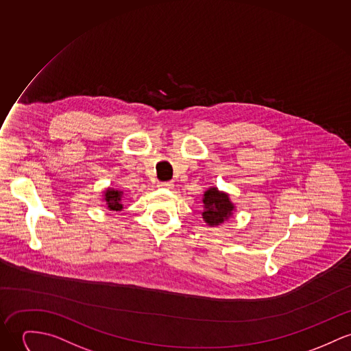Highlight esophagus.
<instances>
[{"instance_id":"obj_1","label":"esophagus","mask_w":351,"mask_h":351,"mask_svg":"<svg viewBox=\"0 0 351 351\" xmlns=\"http://www.w3.org/2000/svg\"><path fill=\"white\" fill-rule=\"evenodd\" d=\"M159 187H162V189H173V182H164V183H160V184H159Z\"/></svg>"}]
</instances>
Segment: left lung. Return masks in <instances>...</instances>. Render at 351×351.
Masks as SVG:
<instances>
[{
  "mask_svg": "<svg viewBox=\"0 0 351 351\" xmlns=\"http://www.w3.org/2000/svg\"><path fill=\"white\" fill-rule=\"evenodd\" d=\"M202 217L210 227H217L232 217L237 207L231 202L230 195L217 187H210L203 193Z\"/></svg>",
  "mask_w": 351,
  "mask_h": 351,
  "instance_id": "left-lung-1",
  "label": "left lung"
}]
</instances>
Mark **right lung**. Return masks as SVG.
<instances>
[{
	"label": "right lung",
	"instance_id": "obj_1",
	"mask_svg": "<svg viewBox=\"0 0 351 351\" xmlns=\"http://www.w3.org/2000/svg\"><path fill=\"white\" fill-rule=\"evenodd\" d=\"M124 191L117 189H106L103 192V200L106 202V207L109 211H113V213H119V211H123L124 208Z\"/></svg>",
	"mask_w": 351,
	"mask_h": 351
}]
</instances>
